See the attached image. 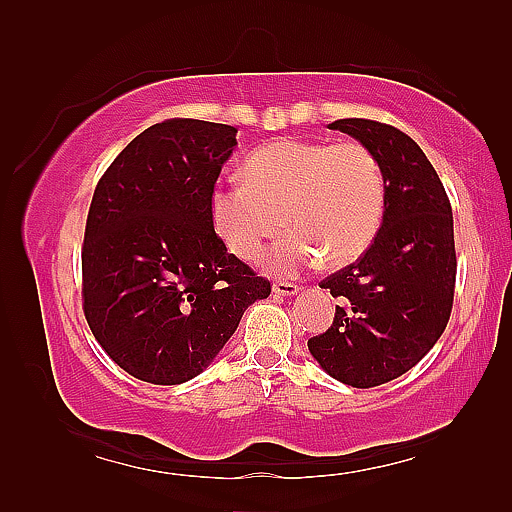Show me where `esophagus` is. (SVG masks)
I'll list each match as a JSON object with an SVG mask.
<instances>
[{"label":"esophagus","instance_id":"34e87169","mask_svg":"<svg viewBox=\"0 0 512 512\" xmlns=\"http://www.w3.org/2000/svg\"><path fill=\"white\" fill-rule=\"evenodd\" d=\"M299 290H301V286L290 284V281H275L273 284V292L281 297H292V295H297Z\"/></svg>","mask_w":512,"mask_h":512}]
</instances>
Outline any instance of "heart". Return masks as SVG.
I'll return each mask as SVG.
<instances>
[{
    "instance_id": "heart-1",
    "label": "heart",
    "mask_w": 512,
    "mask_h": 512,
    "mask_svg": "<svg viewBox=\"0 0 512 512\" xmlns=\"http://www.w3.org/2000/svg\"><path fill=\"white\" fill-rule=\"evenodd\" d=\"M244 182L217 184L209 215L217 237L253 262L286 226L295 233L270 250L273 273L295 275L317 262L341 266L361 257L385 213V176L363 143L281 138L244 160Z\"/></svg>"
}]
</instances>
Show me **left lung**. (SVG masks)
<instances>
[{
    "instance_id": "1",
    "label": "left lung",
    "mask_w": 512,
    "mask_h": 512,
    "mask_svg": "<svg viewBox=\"0 0 512 512\" xmlns=\"http://www.w3.org/2000/svg\"><path fill=\"white\" fill-rule=\"evenodd\" d=\"M328 127L376 154L385 213L363 257L319 284L341 306L308 347L332 378L367 389L409 372L447 328L458 268L453 213L436 169L405 132L367 118Z\"/></svg>"
}]
</instances>
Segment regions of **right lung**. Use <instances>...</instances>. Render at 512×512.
<instances>
[{
	"instance_id": "add662e5",
	"label": "right lung",
	"mask_w": 512,
	"mask_h": 512,
	"mask_svg": "<svg viewBox=\"0 0 512 512\" xmlns=\"http://www.w3.org/2000/svg\"><path fill=\"white\" fill-rule=\"evenodd\" d=\"M231 125L169 118L116 156L94 189L81 250L83 312L127 374L198 376L270 281L226 253L211 191L237 145Z\"/></svg>"
}]
</instances>
